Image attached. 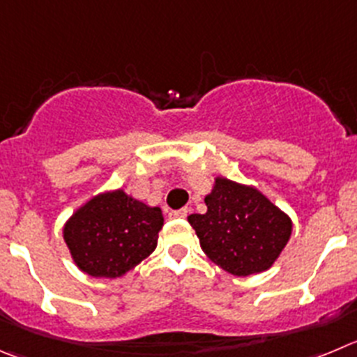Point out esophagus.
Wrapping results in <instances>:
<instances>
[{
    "mask_svg": "<svg viewBox=\"0 0 357 357\" xmlns=\"http://www.w3.org/2000/svg\"><path fill=\"white\" fill-rule=\"evenodd\" d=\"M171 218H186L188 216V208H183V209H176V211L169 213Z\"/></svg>",
    "mask_w": 357,
    "mask_h": 357,
    "instance_id": "34e87169",
    "label": "esophagus"
}]
</instances>
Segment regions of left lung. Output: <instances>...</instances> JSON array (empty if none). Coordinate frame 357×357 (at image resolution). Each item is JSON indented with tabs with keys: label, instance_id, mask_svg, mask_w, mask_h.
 <instances>
[{
	"label": "left lung",
	"instance_id": "obj_1",
	"mask_svg": "<svg viewBox=\"0 0 357 357\" xmlns=\"http://www.w3.org/2000/svg\"><path fill=\"white\" fill-rule=\"evenodd\" d=\"M204 202L208 211L188 222L202 252L231 275L268 269L291 238V218L259 190L218 178Z\"/></svg>",
	"mask_w": 357,
	"mask_h": 357
}]
</instances>
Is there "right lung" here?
<instances>
[{"label":"right lung","mask_w":357,"mask_h":357,"mask_svg":"<svg viewBox=\"0 0 357 357\" xmlns=\"http://www.w3.org/2000/svg\"><path fill=\"white\" fill-rule=\"evenodd\" d=\"M162 209L128 197L123 190L93 197L66 222L65 241L84 273L118 278L156 248Z\"/></svg>","instance_id":"1"}]
</instances>
